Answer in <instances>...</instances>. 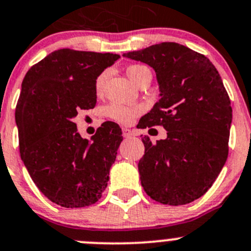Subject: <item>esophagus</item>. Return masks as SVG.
<instances>
[{
    "label": "esophagus",
    "mask_w": 251,
    "mask_h": 251,
    "mask_svg": "<svg viewBox=\"0 0 251 251\" xmlns=\"http://www.w3.org/2000/svg\"><path fill=\"white\" fill-rule=\"evenodd\" d=\"M123 136L125 138H130L132 137V136H135V133H133V131H131L130 128H123Z\"/></svg>",
    "instance_id": "1"
}]
</instances>
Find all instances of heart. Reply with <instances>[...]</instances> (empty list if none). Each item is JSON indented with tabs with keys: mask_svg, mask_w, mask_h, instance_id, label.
Masks as SVG:
<instances>
[{
	"mask_svg": "<svg viewBox=\"0 0 251 251\" xmlns=\"http://www.w3.org/2000/svg\"><path fill=\"white\" fill-rule=\"evenodd\" d=\"M146 67L143 65H131L127 69V76L130 77V80L132 82L137 81L138 76H140V73ZM108 77V72H103L97 78H96L95 83V90L97 93H100L103 90V86H104L105 80ZM143 111V108L141 105H135V107H130V105H123L119 104V103H111L105 108V113L109 118L113 120L118 121L121 124H130L133 119Z\"/></svg>",
	"mask_w": 251,
	"mask_h": 251,
	"instance_id": "b5f03b06",
	"label": "heart"
}]
</instances>
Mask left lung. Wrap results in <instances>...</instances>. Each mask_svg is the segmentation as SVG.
<instances>
[{
  "mask_svg": "<svg viewBox=\"0 0 251 251\" xmlns=\"http://www.w3.org/2000/svg\"><path fill=\"white\" fill-rule=\"evenodd\" d=\"M123 55L148 64L158 80L160 100L141 128L161 125L168 131L155 144L142 138V187L161 204L192 203L212 186L228 156L232 108L221 76L205 55L176 42Z\"/></svg>",
  "mask_w": 251,
  "mask_h": 251,
  "instance_id": "1",
  "label": "left lung"
}]
</instances>
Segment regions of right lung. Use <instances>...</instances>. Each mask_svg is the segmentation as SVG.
Masks as SVG:
<instances>
[{"mask_svg": "<svg viewBox=\"0 0 251 251\" xmlns=\"http://www.w3.org/2000/svg\"><path fill=\"white\" fill-rule=\"evenodd\" d=\"M119 58L63 48L32 65L23 80L16 109L20 156L37 188L60 206L95 204L109 181L120 126L105 121L88 141L74 118L95 108L96 78Z\"/></svg>", "mask_w": 251, "mask_h": 251, "instance_id": "right-lung-1", "label": "right lung"}]
</instances>
